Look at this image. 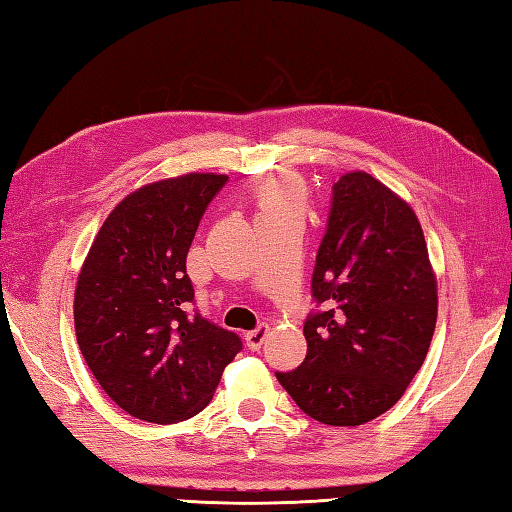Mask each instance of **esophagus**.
<instances>
[{"label": "esophagus", "instance_id": "esophagus-1", "mask_svg": "<svg viewBox=\"0 0 512 512\" xmlns=\"http://www.w3.org/2000/svg\"><path fill=\"white\" fill-rule=\"evenodd\" d=\"M266 334H268V325H266V323H259L255 330L246 332L244 341H246L248 350H253V352L259 350V347H262V343H264V339H266Z\"/></svg>", "mask_w": 512, "mask_h": 512}]
</instances>
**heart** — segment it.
Here are the masks:
<instances>
[{
	"instance_id": "1",
	"label": "heart",
	"mask_w": 512,
	"mask_h": 512,
	"mask_svg": "<svg viewBox=\"0 0 512 512\" xmlns=\"http://www.w3.org/2000/svg\"><path fill=\"white\" fill-rule=\"evenodd\" d=\"M301 187L288 178H275L262 184L257 191L259 215H281L301 211Z\"/></svg>"
}]
</instances>
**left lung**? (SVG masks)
I'll return each instance as SVG.
<instances>
[{
	"label": "left lung",
	"instance_id": "8db88e82",
	"mask_svg": "<svg viewBox=\"0 0 512 512\" xmlns=\"http://www.w3.org/2000/svg\"><path fill=\"white\" fill-rule=\"evenodd\" d=\"M416 213L365 171L332 187L312 270L308 352L277 380L303 413L356 427L405 394L429 352L438 292Z\"/></svg>",
	"mask_w": 512,
	"mask_h": 512
}]
</instances>
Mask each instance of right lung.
<instances>
[{
	"label": "right lung",
	"instance_id": "obj_1",
	"mask_svg": "<svg viewBox=\"0 0 512 512\" xmlns=\"http://www.w3.org/2000/svg\"><path fill=\"white\" fill-rule=\"evenodd\" d=\"M226 182L189 173L127 195L83 264L76 341L105 394L138 420L171 424L200 413L242 350L235 332L189 310L187 253Z\"/></svg>",
	"mask_w": 512,
	"mask_h": 512
}]
</instances>
